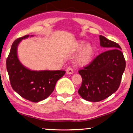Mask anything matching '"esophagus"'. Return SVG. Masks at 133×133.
<instances>
[{
  "label": "esophagus",
  "mask_w": 133,
  "mask_h": 133,
  "mask_svg": "<svg viewBox=\"0 0 133 133\" xmlns=\"http://www.w3.org/2000/svg\"><path fill=\"white\" fill-rule=\"evenodd\" d=\"M66 73L69 75H71L73 73V70L71 67H68L66 69Z\"/></svg>",
  "instance_id": "esophagus-1"
}]
</instances>
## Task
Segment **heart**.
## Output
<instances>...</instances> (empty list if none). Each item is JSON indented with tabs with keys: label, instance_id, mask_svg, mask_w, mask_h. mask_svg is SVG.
I'll return each instance as SVG.
<instances>
[{
	"label": "heart",
	"instance_id": "obj_1",
	"mask_svg": "<svg viewBox=\"0 0 133 133\" xmlns=\"http://www.w3.org/2000/svg\"><path fill=\"white\" fill-rule=\"evenodd\" d=\"M85 43L84 42L81 41L78 43L77 45L76 50L77 51L80 50L83 46H84ZM94 53V49L93 46L90 44H87L83 48L82 51H81L80 55L77 58L76 62L80 66H85L88 64L91 61L92 58Z\"/></svg>",
	"mask_w": 133,
	"mask_h": 133
}]
</instances>
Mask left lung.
<instances>
[{"label":"left lung","mask_w":133,"mask_h":133,"mask_svg":"<svg viewBox=\"0 0 133 133\" xmlns=\"http://www.w3.org/2000/svg\"><path fill=\"white\" fill-rule=\"evenodd\" d=\"M99 39L100 46L108 50L78 71L82 83L78 93L84 100L93 102L104 100L117 90L125 68L119 44L102 35Z\"/></svg>","instance_id":"obj_1"}]
</instances>
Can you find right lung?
<instances>
[{"instance_id": "obj_1", "label": "right lung", "mask_w": 133, "mask_h": 133, "mask_svg": "<svg viewBox=\"0 0 133 133\" xmlns=\"http://www.w3.org/2000/svg\"><path fill=\"white\" fill-rule=\"evenodd\" d=\"M29 36L26 35L18 38L13 43L6 60V69L13 89L23 98L37 103L48 98L52 93L56 83L66 71H33L24 67L18 58L17 48L22 40Z\"/></svg>"}]
</instances>
